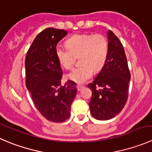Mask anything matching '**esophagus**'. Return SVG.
Masks as SVG:
<instances>
[{
  "instance_id": "esophagus-1",
  "label": "esophagus",
  "mask_w": 152,
  "mask_h": 152,
  "mask_svg": "<svg viewBox=\"0 0 152 152\" xmlns=\"http://www.w3.org/2000/svg\"><path fill=\"white\" fill-rule=\"evenodd\" d=\"M84 86L83 85H77V90L78 91H80L82 90V88H83Z\"/></svg>"
}]
</instances>
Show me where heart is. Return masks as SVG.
Returning a JSON list of instances; mask_svg holds the SVG:
<instances>
[{
    "instance_id": "1",
    "label": "heart",
    "mask_w": 152,
    "mask_h": 152,
    "mask_svg": "<svg viewBox=\"0 0 152 152\" xmlns=\"http://www.w3.org/2000/svg\"><path fill=\"white\" fill-rule=\"evenodd\" d=\"M67 48H57L56 55L61 67L69 70L73 67L75 57H79L82 65L68 73L67 79L82 84L91 79L94 71L104 66L108 53V44L101 34H77L66 41Z\"/></svg>"
}]
</instances>
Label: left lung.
Returning a JSON list of instances; mask_svg holds the SVG:
<instances>
[{
	"label": "left lung",
	"mask_w": 152,
	"mask_h": 152,
	"mask_svg": "<svg viewBox=\"0 0 152 152\" xmlns=\"http://www.w3.org/2000/svg\"><path fill=\"white\" fill-rule=\"evenodd\" d=\"M107 60L93 83L88 85L92 90L89 103L91 113L99 120H110L123 110L128 99L131 79L123 45L111 30L107 31Z\"/></svg>",
	"instance_id": "8db88e82"
}]
</instances>
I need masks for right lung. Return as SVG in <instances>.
Here are the masks:
<instances>
[{
    "instance_id": "add662e5",
    "label": "right lung",
    "mask_w": 152,
    "mask_h": 152,
    "mask_svg": "<svg viewBox=\"0 0 152 152\" xmlns=\"http://www.w3.org/2000/svg\"><path fill=\"white\" fill-rule=\"evenodd\" d=\"M67 34L64 29L47 28L35 37L25 59L26 86L32 102L48 120L61 123L70 117L77 93L75 82L61 85L62 70L56 55V45Z\"/></svg>"
}]
</instances>
